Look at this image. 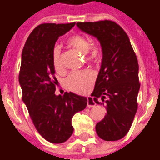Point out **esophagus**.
<instances>
[{
	"label": "esophagus",
	"mask_w": 160,
	"mask_h": 160,
	"mask_svg": "<svg viewBox=\"0 0 160 160\" xmlns=\"http://www.w3.org/2000/svg\"><path fill=\"white\" fill-rule=\"evenodd\" d=\"M95 106V102L93 101V99L91 97L87 98V107L92 108Z\"/></svg>",
	"instance_id": "esophagus-1"
}]
</instances>
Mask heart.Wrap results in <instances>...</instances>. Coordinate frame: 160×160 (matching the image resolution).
<instances>
[{
  "instance_id": "1",
  "label": "heart",
  "mask_w": 160,
  "mask_h": 160,
  "mask_svg": "<svg viewBox=\"0 0 160 160\" xmlns=\"http://www.w3.org/2000/svg\"><path fill=\"white\" fill-rule=\"evenodd\" d=\"M68 44L78 51L87 54V60L90 62H97L100 58V48L96 44L90 46L89 40L81 35H73L67 39ZM52 63L56 71H61L62 63L61 60V49L56 46L52 51ZM95 75L90 70L73 71L65 79V85L68 89L74 92L82 93L88 89L91 84L93 82Z\"/></svg>"
}]
</instances>
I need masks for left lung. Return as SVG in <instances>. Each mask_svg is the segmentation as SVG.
Listing matches in <instances>:
<instances>
[{"label": "left lung", "mask_w": 160, "mask_h": 160, "mask_svg": "<svg viewBox=\"0 0 160 160\" xmlns=\"http://www.w3.org/2000/svg\"><path fill=\"white\" fill-rule=\"evenodd\" d=\"M76 26L96 38L102 48L101 68L92 96L98 104V98L104 101L107 113L97 123L96 132L104 141H118L127 134L137 111V57L127 33L117 23L101 20L79 22Z\"/></svg>", "instance_id": "1"}]
</instances>
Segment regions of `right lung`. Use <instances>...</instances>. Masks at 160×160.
Here are the masks:
<instances>
[{"label": "right lung", "mask_w": 160, "mask_h": 160, "mask_svg": "<svg viewBox=\"0 0 160 160\" xmlns=\"http://www.w3.org/2000/svg\"><path fill=\"white\" fill-rule=\"evenodd\" d=\"M75 23L38 26L24 46L19 81L23 102L40 135L51 143L68 141L73 132V116L87 107V98L73 92L56 95L57 80L52 63V51L59 37Z\"/></svg>", "instance_id": "obj_1"}]
</instances>
